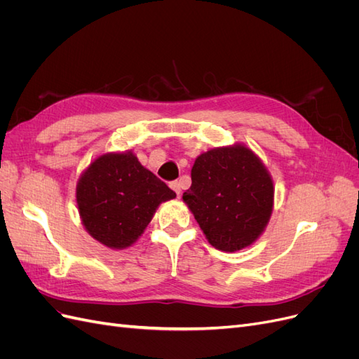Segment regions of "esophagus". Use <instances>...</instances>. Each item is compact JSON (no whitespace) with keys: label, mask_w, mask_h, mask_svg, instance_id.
<instances>
[{"label":"esophagus","mask_w":359,"mask_h":359,"mask_svg":"<svg viewBox=\"0 0 359 359\" xmlns=\"http://www.w3.org/2000/svg\"><path fill=\"white\" fill-rule=\"evenodd\" d=\"M170 187H172V190L175 191V193L178 194V196H180V194H181V182H180V181H172V182H170Z\"/></svg>","instance_id":"obj_1"}]
</instances>
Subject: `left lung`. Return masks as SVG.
Returning a JSON list of instances; mask_svg holds the SVG:
<instances>
[{
    "mask_svg": "<svg viewBox=\"0 0 359 359\" xmlns=\"http://www.w3.org/2000/svg\"><path fill=\"white\" fill-rule=\"evenodd\" d=\"M182 199L212 247L236 252L264 232L273 212L274 186L252 149L214 148L194 161L191 186Z\"/></svg>",
    "mask_w": 359,
    "mask_h": 359,
    "instance_id": "left-lung-1",
    "label": "left lung"
}]
</instances>
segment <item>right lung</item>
I'll list each match as a JSON object with an SVG mask.
<instances>
[{"label": "right lung", "instance_id": "1", "mask_svg": "<svg viewBox=\"0 0 359 359\" xmlns=\"http://www.w3.org/2000/svg\"><path fill=\"white\" fill-rule=\"evenodd\" d=\"M177 194L137 157L111 153L95 158L78 181L76 202L88 233L109 248L132 245L161 202Z\"/></svg>", "mask_w": 359, "mask_h": 359}]
</instances>
